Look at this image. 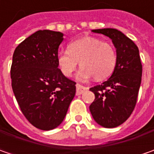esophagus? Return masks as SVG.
<instances>
[{
  "label": "esophagus",
  "mask_w": 154,
  "mask_h": 154,
  "mask_svg": "<svg viewBox=\"0 0 154 154\" xmlns=\"http://www.w3.org/2000/svg\"><path fill=\"white\" fill-rule=\"evenodd\" d=\"M88 88L86 86H82L80 84H76V95H80L82 94L83 92L86 91Z\"/></svg>",
  "instance_id": "obj_1"
}]
</instances>
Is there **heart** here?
Instances as JSON below:
<instances>
[{"label":"heart","mask_w":154,"mask_h":154,"mask_svg":"<svg viewBox=\"0 0 154 154\" xmlns=\"http://www.w3.org/2000/svg\"><path fill=\"white\" fill-rule=\"evenodd\" d=\"M80 62L81 67L78 76L80 79L95 80L109 78L114 72L117 56L114 46L98 38L85 37L70 43L68 51L57 56V64L62 74L71 77Z\"/></svg>","instance_id":"obj_1"}]
</instances>
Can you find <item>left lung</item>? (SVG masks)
<instances>
[{
	"mask_svg": "<svg viewBox=\"0 0 154 154\" xmlns=\"http://www.w3.org/2000/svg\"><path fill=\"white\" fill-rule=\"evenodd\" d=\"M112 40L117 62L111 76L101 85L90 88L95 99L89 109L100 126L116 128L127 120L135 107L141 82L142 65L139 49L130 38L113 28L92 30Z\"/></svg>",
	"mask_w": 154,
	"mask_h": 154,
	"instance_id": "1",
	"label": "left lung"
}]
</instances>
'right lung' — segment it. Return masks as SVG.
<instances>
[{"mask_svg":"<svg viewBox=\"0 0 154 154\" xmlns=\"http://www.w3.org/2000/svg\"><path fill=\"white\" fill-rule=\"evenodd\" d=\"M63 33L40 30L17 46L11 66L12 88L22 113L34 127H58L73 100L75 82L57 64Z\"/></svg>","mask_w":154,"mask_h":154,"instance_id":"obj_1","label":"right lung"}]
</instances>
